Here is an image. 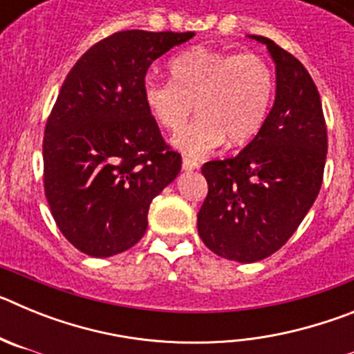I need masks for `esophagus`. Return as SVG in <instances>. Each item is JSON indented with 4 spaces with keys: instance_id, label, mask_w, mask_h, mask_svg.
<instances>
[{
    "instance_id": "esophagus-1",
    "label": "esophagus",
    "mask_w": 354,
    "mask_h": 354,
    "mask_svg": "<svg viewBox=\"0 0 354 354\" xmlns=\"http://www.w3.org/2000/svg\"><path fill=\"white\" fill-rule=\"evenodd\" d=\"M198 167H200V165H198V161H196V159H192V158H184L183 159V168L186 171L196 170Z\"/></svg>"
}]
</instances>
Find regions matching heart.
Returning <instances> with one entry per match:
<instances>
[{
  "label": "heart",
  "instance_id": "heart-1",
  "mask_svg": "<svg viewBox=\"0 0 354 354\" xmlns=\"http://www.w3.org/2000/svg\"><path fill=\"white\" fill-rule=\"evenodd\" d=\"M171 81L147 80L143 99L149 113L174 136L189 158H202L221 145H243L262 129L274 93V72L264 56L198 46L174 56Z\"/></svg>",
  "mask_w": 354,
  "mask_h": 354
}]
</instances>
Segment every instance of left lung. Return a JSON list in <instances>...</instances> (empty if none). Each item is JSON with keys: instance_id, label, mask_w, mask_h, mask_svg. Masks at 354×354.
Segmentation results:
<instances>
[{"instance_id": "1", "label": "left lung", "mask_w": 354, "mask_h": 354, "mask_svg": "<svg viewBox=\"0 0 354 354\" xmlns=\"http://www.w3.org/2000/svg\"><path fill=\"white\" fill-rule=\"evenodd\" d=\"M277 97L257 136L227 159L202 167L209 192L198 211L200 239L220 257L257 262L282 248L323 184L328 133L317 86L301 62L271 39Z\"/></svg>"}]
</instances>
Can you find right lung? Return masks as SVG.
<instances>
[{"label":"right lung","mask_w":354,"mask_h":354,"mask_svg":"<svg viewBox=\"0 0 354 354\" xmlns=\"http://www.w3.org/2000/svg\"><path fill=\"white\" fill-rule=\"evenodd\" d=\"M193 31L124 30L93 44L65 77L44 131V192L65 239L111 257L143 237L154 196L183 158L149 113L150 64Z\"/></svg>","instance_id":"obj_1"}]
</instances>
